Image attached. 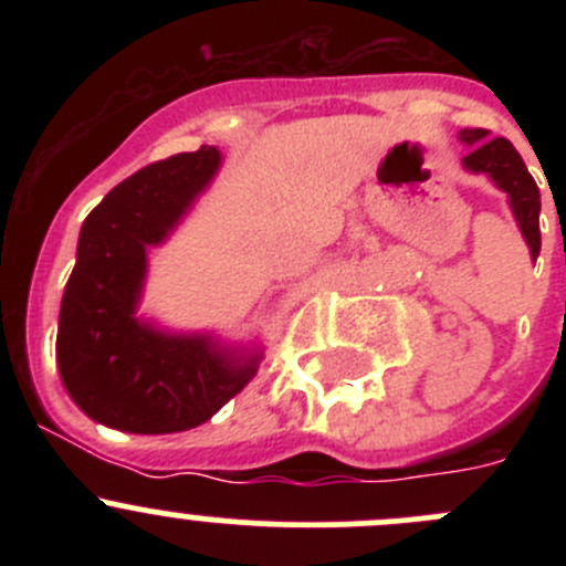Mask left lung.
Here are the masks:
<instances>
[{
  "mask_svg": "<svg viewBox=\"0 0 566 566\" xmlns=\"http://www.w3.org/2000/svg\"><path fill=\"white\" fill-rule=\"evenodd\" d=\"M460 139L468 145V153L462 156V164L471 172H484L493 177L495 186L501 191L510 193L512 213H515L517 224H521L523 238H526L531 256H539L542 235H539V188H536L534 177L523 164L521 153L512 147L510 139L504 136H493L484 128H462Z\"/></svg>",
  "mask_w": 566,
  "mask_h": 566,
  "instance_id": "1",
  "label": "left lung"
}]
</instances>
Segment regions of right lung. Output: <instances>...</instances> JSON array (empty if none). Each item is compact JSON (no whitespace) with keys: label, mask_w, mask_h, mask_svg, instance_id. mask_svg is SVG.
Masks as SVG:
<instances>
[{"label":"right lung","mask_w":566,"mask_h":566,"mask_svg":"<svg viewBox=\"0 0 566 566\" xmlns=\"http://www.w3.org/2000/svg\"><path fill=\"white\" fill-rule=\"evenodd\" d=\"M202 145L125 177L84 219L67 279L56 361L73 402L101 424L161 436L205 424L256 375V356L210 336H172L134 317L156 247L219 169Z\"/></svg>","instance_id":"right-lung-1"}]
</instances>
